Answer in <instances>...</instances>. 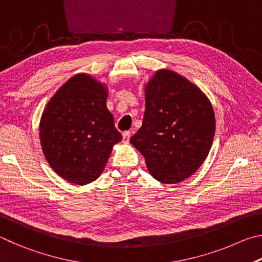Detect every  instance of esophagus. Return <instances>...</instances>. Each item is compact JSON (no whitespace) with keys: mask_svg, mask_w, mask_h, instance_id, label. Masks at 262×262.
Instances as JSON below:
<instances>
[{"mask_svg":"<svg viewBox=\"0 0 262 262\" xmlns=\"http://www.w3.org/2000/svg\"><path fill=\"white\" fill-rule=\"evenodd\" d=\"M129 137H130V132L129 130H126L122 133V141L123 143H128L129 142Z\"/></svg>","mask_w":262,"mask_h":262,"instance_id":"obj_1","label":"esophagus"}]
</instances>
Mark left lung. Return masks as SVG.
<instances>
[{"label":"left lung","mask_w":262,"mask_h":262,"mask_svg":"<svg viewBox=\"0 0 262 262\" xmlns=\"http://www.w3.org/2000/svg\"><path fill=\"white\" fill-rule=\"evenodd\" d=\"M215 135V114L207 96L172 70L156 72L145 85L142 127L130 143L143 155L149 173L178 184L205 162Z\"/></svg>","instance_id":"1"}]
</instances>
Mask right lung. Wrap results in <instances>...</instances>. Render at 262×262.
Instances as JSON below:
<instances>
[{"mask_svg":"<svg viewBox=\"0 0 262 262\" xmlns=\"http://www.w3.org/2000/svg\"><path fill=\"white\" fill-rule=\"evenodd\" d=\"M106 85L86 74L66 82L43 110L39 137L47 162L61 178L86 185L101 174L122 136L106 107Z\"/></svg>","mask_w":262,"mask_h":262,"instance_id":"obj_1","label":"right lung"}]
</instances>
